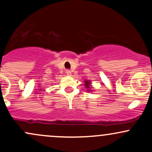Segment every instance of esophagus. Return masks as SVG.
<instances>
[{
  "instance_id": "obj_1",
  "label": "esophagus",
  "mask_w": 152,
  "mask_h": 152,
  "mask_svg": "<svg viewBox=\"0 0 152 152\" xmlns=\"http://www.w3.org/2000/svg\"><path fill=\"white\" fill-rule=\"evenodd\" d=\"M65 73H66V74L68 75V76H71V71H70V70H66Z\"/></svg>"
}]
</instances>
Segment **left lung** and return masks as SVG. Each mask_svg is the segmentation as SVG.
I'll return each mask as SVG.
<instances>
[{"label":"left lung","mask_w":152,"mask_h":152,"mask_svg":"<svg viewBox=\"0 0 152 152\" xmlns=\"http://www.w3.org/2000/svg\"><path fill=\"white\" fill-rule=\"evenodd\" d=\"M84 84H85V87L87 88V90L88 91V92H90V88H91V83H90V81H84Z\"/></svg>","instance_id":"1"}]
</instances>
